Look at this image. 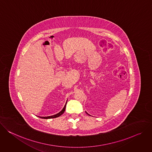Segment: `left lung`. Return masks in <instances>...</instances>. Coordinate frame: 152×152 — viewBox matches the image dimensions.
Wrapping results in <instances>:
<instances>
[{
  "mask_svg": "<svg viewBox=\"0 0 152 152\" xmlns=\"http://www.w3.org/2000/svg\"><path fill=\"white\" fill-rule=\"evenodd\" d=\"M86 114H87V113H86Z\"/></svg>",
  "mask_w": 152,
  "mask_h": 152,
  "instance_id": "obj_1",
  "label": "left lung"
}]
</instances>
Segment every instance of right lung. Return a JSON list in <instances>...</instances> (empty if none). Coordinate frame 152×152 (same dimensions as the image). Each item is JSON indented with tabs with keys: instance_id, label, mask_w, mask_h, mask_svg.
Listing matches in <instances>:
<instances>
[{
	"instance_id": "right-lung-1",
	"label": "right lung",
	"mask_w": 152,
	"mask_h": 152,
	"mask_svg": "<svg viewBox=\"0 0 152 152\" xmlns=\"http://www.w3.org/2000/svg\"><path fill=\"white\" fill-rule=\"evenodd\" d=\"M66 104H67V102L66 103V105L64 106V108L62 110V111L61 112H59L58 114H56V115H52V116H49V117H39L40 118H44V119H48V118H56V117H59V116H61L65 111V110H66Z\"/></svg>"
}]
</instances>
